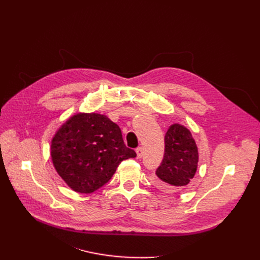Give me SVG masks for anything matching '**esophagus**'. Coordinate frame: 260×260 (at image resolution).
I'll return each instance as SVG.
<instances>
[{"mask_svg": "<svg viewBox=\"0 0 260 260\" xmlns=\"http://www.w3.org/2000/svg\"><path fill=\"white\" fill-rule=\"evenodd\" d=\"M136 154H137V158L140 159L143 156V148L142 147H138L136 149Z\"/></svg>", "mask_w": 260, "mask_h": 260, "instance_id": "1", "label": "esophagus"}]
</instances>
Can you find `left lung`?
<instances>
[{
  "mask_svg": "<svg viewBox=\"0 0 260 260\" xmlns=\"http://www.w3.org/2000/svg\"><path fill=\"white\" fill-rule=\"evenodd\" d=\"M165 155L156 171V182L167 192L187 185L198 168V147L190 131L179 123L172 124L165 136Z\"/></svg>",
  "mask_w": 260,
  "mask_h": 260,
  "instance_id": "obj_1",
  "label": "left lung"
}]
</instances>
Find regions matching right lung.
<instances>
[{"label":"right lung","instance_id":"right-lung-1","mask_svg":"<svg viewBox=\"0 0 260 260\" xmlns=\"http://www.w3.org/2000/svg\"><path fill=\"white\" fill-rule=\"evenodd\" d=\"M50 156L68 186L77 193L90 194L112 178L123 160L137 155L125 146L120 127L108 117L78 113L54 133Z\"/></svg>","mask_w":260,"mask_h":260}]
</instances>
